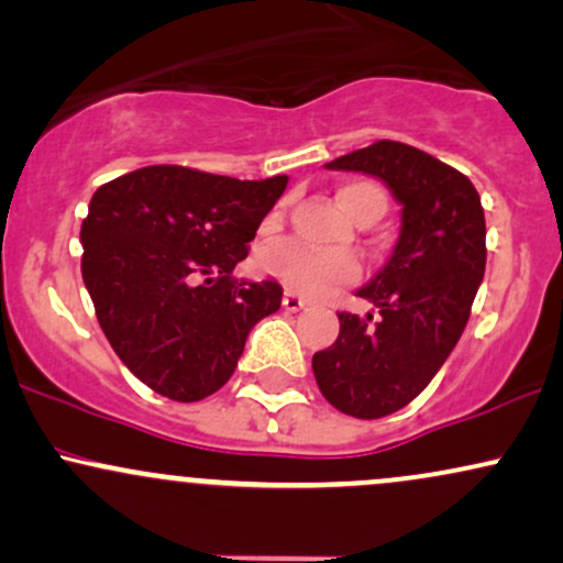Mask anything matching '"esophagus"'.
I'll use <instances>...</instances> for the list:
<instances>
[{
  "label": "esophagus",
  "mask_w": 563,
  "mask_h": 563,
  "mask_svg": "<svg viewBox=\"0 0 563 563\" xmlns=\"http://www.w3.org/2000/svg\"><path fill=\"white\" fill-rule=\"evenodd\" d=\"M303 301L299 294H296V290H286V294H283V309H288V312H299V309H303Z\"/></svg>",
  "instance_id": "1"
}]
</instances>
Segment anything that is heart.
Wrapping results in <instances>:
<instances>
[{
    "label": "heart",
    "mask_w": 563,
    "mask_h": 563,
    "mask_svg": "<svg viewBox=\"0 0 563 563\" xmlns=\"http://www.w3.org/2000/svg\"><path fill=\"white\" fill-rule=\"evenodd\" d=\"M339 203L354 219H363L367 214L380 217L386 211L384 190L373 183H363V179L341 187ZM262 264L267 273L277 275L288 286L299 288L309 296L325 294L328 288L352 283L360 275V264L352 256L318 254V251H307L296 243H280L267 249L262 256Z\"/></svg>",
    "instance_id": "1"
}]
</instances>
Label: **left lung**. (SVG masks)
<instances>
[{"mask_svg":"<svg viewBox=\"0 0 563 563\" xmlns=\"http://www.w3.org/2000/svg\"><path fill=\"white\" fill-rule=\"evenodd\" d=\"M325 166L378 177L402 206L391 256L357 290L373 312H341L339 339L312 357L322 397L373 421L412 402L461 339L487 262L484 209L466 174L405 142L380 140Z\"/></svg>","mask_w":563,"mask_h":563,"instance_id":"8db88e82","label":"left lung"}]
</instances>
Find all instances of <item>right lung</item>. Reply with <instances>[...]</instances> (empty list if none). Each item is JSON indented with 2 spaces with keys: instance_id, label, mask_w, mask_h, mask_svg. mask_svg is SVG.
I'll return each mask as SVG.
<instances>
[{
  "instance_id": "1",
  "label": "right lung",
  "mask_w": 563,
  "mask_h": 563,
  "mask_svg": "<svg viewBox=\"0 0 563 563\" xmlns=\"http://www.w3.org/2000/svg\"><path fill=\"white\" fill-rule=\"evenodd\" d=\"M288 177L232 179L145 166L102 185L81 222V277L121 363L177 402L228 384L277 280H235Z\"/></svg>"
}]
</instances>
